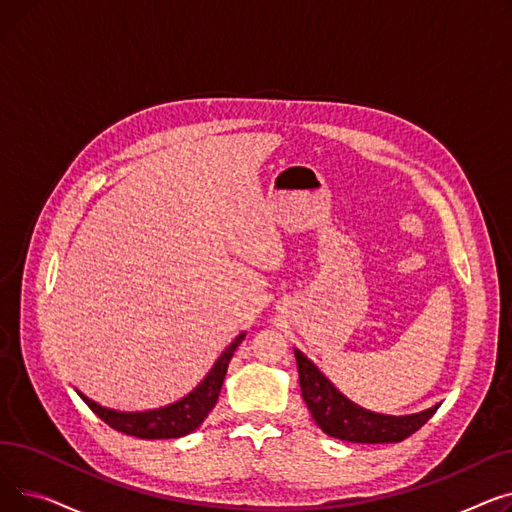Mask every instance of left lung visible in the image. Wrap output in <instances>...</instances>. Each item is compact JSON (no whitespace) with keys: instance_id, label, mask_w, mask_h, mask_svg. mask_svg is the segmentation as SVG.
I'll return each mask as SVG.
<instances>
[{"instance_id":"left-lung-1","label":"left lung","mask_w":512,"mask_h":512,"mask_svg":"<svg viewBox=\"0 0 512 512\" xmlns=\"http://www.w3.org/2000/svg\"><path fill=\"white\" fill-rule=\"evenodd\" d=\"M299 367V382L303 400L315 423L332 438L344 442L361 444H384V442H402L413 436L421 425H425L438 411V405L417 415L390 417L371 413L355 402L342 396L301 351H294Z\"/></svg>"}]
</instances>
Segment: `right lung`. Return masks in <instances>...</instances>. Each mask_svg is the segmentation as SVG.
<instances>
[{
  "label": "right lung",
  "mask_w": 512,
  "mask_h": 512,
  "mask_svg": "<svg viewBox=\"0 0 512 512\" xmlns=\"http://www.w3.org/2000/svg\"><path fill=\"white\" fill-rule=\"evenodd\" d=\"M245 340V334L234 338V342L222 353V357L215 361L213 369L207 373V378L182 400L174 402L170 407L145 411V413H118L112 409H105L85 394L78 396L87 402V407L110 427L118 429V432L126 436H137L143 440H170V438H182L186 434L195 432V429L205 421L209 411L218 402L228 363L238 348V344Z\"/></svg>",
  "instance_id": "1"
}]
</instances>
